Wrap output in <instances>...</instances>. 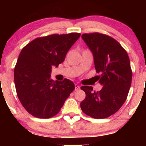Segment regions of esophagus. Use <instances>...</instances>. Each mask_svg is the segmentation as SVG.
<instances>
[{
    "instance_id": "esophagus-1",
    "label": "esophagus",
    "mask_w": 146,
    "mask_h": 146,
    "mask_svg": "<svg viewBox=\"0 0 146 146\" xmlns=\"http://www.w3.org/2000/svg\"><path fill=\"white\" fill-rule=\"evenodd\" d=\"M80 86H79L78 84H75V90H80Z\"/></svg>"
}]
</instances>
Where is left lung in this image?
Returning a JSON list of instances; mask_svg holds the SVG:
<instances>
[{
  "label": "left lung",
  "instance_id": "8db88e82",
  "mask_svg": "<svg viewBox=\"0 0 146 146\" xmlns=\"http://www.w3.org/2000/svg\"><path fill=\"white\" fill-rule=\"evenodd\" d=\"M82 38L93 52L95 70L100 73L99 82L103 88L94 91L92 86H82L86 98L80 106L88 116L107 118L120 109L128 97L132 77L130 59L121 45L108 35L84 33Z\"/></svg>",
  "mask_w": 146,
  "mask_h": 146
}]
</instances>
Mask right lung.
I'll list each match as a JSON object with an SVG mask.
<instances>
[{
  "mask_svg": "<svg viewBox=\"0 0 146 146\" xmlns=\"http://www.w3.org/2000/svg\"><path fill=\"white\" fill-rule=\"evenodd\" d=\"M80 33L40 37L23 47L14 68V83L21 104L33 117L48 119L60 112L73 90V82L53 81L51 68L63 62Z\"/></svg>",
  "mask_w": 146,
  "mask_h": 146,
  "instance_id": "obj_1",
  "label": "right lung"
}]
</instances>
